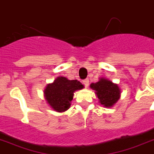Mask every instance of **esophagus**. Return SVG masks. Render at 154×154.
<instances>
[{"label": "esophagus", "instance_id": "1", "mask_svg": "<svg viewBox=\"0 0 154 154\" xmlns=\"http://www.w3.org/2000/svg\"><path fill=\"white\" fill-rule=\"evenodd\" d=\"M83 83L84 84V86H85V87H88V85H89V80H88V79H84V80L83 81Z\"/></svg>", "mask_w": 154, "mask_h": 154}]
</instances>
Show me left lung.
Wrapping results in <instances>:
<instances>
[{
    "label": "left lung",
    "instance_id": "8db88e82",
    "mask_svg": "<svg viewBox=\"0 0 154 154\" xmlns=\"http://www.w3.org/2000/svg\"><path fill=\"white\" fill-rule=\"evenodd\" d=\"M91 88L96 91L100 103L107 108L113 106L120 96V90L117 84L113 83L107 79L101 78L99 82L91 83Z\"/></svg>",
    "mask_w": 154,
    "mask_h": 154
}]
</instances>
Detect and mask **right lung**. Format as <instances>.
Here are the masks:
<instances>
[{"mask_svg":"<svg viewBox=\"0 0 154 154\" xmlns=\"http://www.w3.org/2000/svg\"><path fill=\"white\" fill-rule=\"evenodd\" d=\"M83 88V85L76 80H69L65 77H58L54 83L48 84L44 91L45 99L54 110L62 112L70 108L74 92Z\"/></svg>","mask_w":154,"mask_h":154,"instance_id":"right-lung-1","label":"right lung"}]
</instances>
